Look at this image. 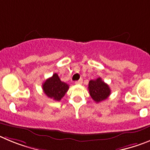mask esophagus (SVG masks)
<instances>
[{
    "instance_id": "34e87169",
    "label": "esophagus",
    "mask_w": 150,
    "mask_h": 150,
    "mask_svg": "<svg viewBox=\"0 0 150 150\" xmlns=\"http://www.w3.org/2000/svg\"><path fill=\"white\" fill-rule=\"evenodd\" d=\"M75 84H81L82 83V79H79L78 81H76L75 82Z\"/></svg>"
}]
</instances>
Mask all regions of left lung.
<instances>
[{"mask_svg":"<svg viewBox=\"0 0 150 150\" xmlns=\"http://www.w3.org/2000/svg\"><path fill=\"white\" fill-rule=\"evenodd\" d=\"M88 90L91 98L97 103L107 99L110 94V87L101 78L90 81Z\"/></svg>","mask_w":150,"mask_h":150,"instance_id":"8db88e82","label":"left lung"}]
</instances>
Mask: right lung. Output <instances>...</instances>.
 <instances>
[{"mask_svg":"<svg viewBox=\"0 0 150 150\" xmlns=\"http://www.w3.org/2000/svg\"><path fill=\"white\" fill-rule=\"evenodd\" d=\"M42 90L48 98L60 101L69 90V85L61 81L58 75L54 73L42 83Z\"/></svg>","mask_w":150,"mask_h":150,"instance_id":"add662e5","label":"right lung"}]
</instances>
